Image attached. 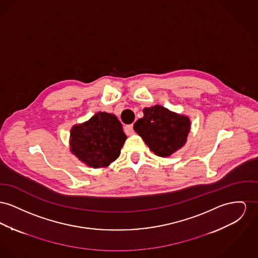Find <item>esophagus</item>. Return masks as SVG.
Returning <instances> with one entry per match:
<instances>
[{"label": "esophagus", "mask_w": 258, "mask_h": 258, "mask_svg": "<svg viewBox=\"0 0 258 258\" xmlns=\"http://www.w3.org/2000/svg\"><path fill=\"white\" fill-rule=\"evenodd\" d=\"M124 131L127 135H132L134 134V129H133V124H130V125H126L124 127Z\"/></svg>", "instance_id": "34e87169"}]
</instances>
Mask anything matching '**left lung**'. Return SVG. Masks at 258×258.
<instances>
[{
  "mask_svg": "<svg viewBox=\"0 0 258 258\" xmlns=\"http://www.w3.org/2000/svg\"><path fill=\"white\" fill-rule=\"evenodd\" d=\"M144 116L134 124V130L155 155L170 156L183 148L190 129L187 115L179 114L155 104L145 107Z\"/></svg>",
  "mask_w": 258,
  "mask_h": 258,
  "instance_id": "left-lung-1",
  "label": "left lung"
}]
</instances>
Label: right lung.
Wrapping results in <instances>:
<instances>
[{
	"mask_svg": "<svg viewBox=\"0 0 258 258\" xmlns=\"http://www.w3.org/2000/svg\"><path fill=\"white\" fill-rule=\"evenodd\" d=\"M126 139L117 117L99 111L89 120L71 128L70 152L89 167H107L120 155Z\"/></svg>",
	"mask_w": 258,
	"mask_h": 258,
	"instance_id": "obj_1",
	"label": "right lung"
}]
</instances>
